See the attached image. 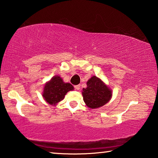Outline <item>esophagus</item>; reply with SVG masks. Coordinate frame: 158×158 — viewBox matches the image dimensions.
<instances>
[{
    "label": "esophagus",
    "instance_id": "34e87169",
    "mask_svg": "<svg viewBox=\"0 0 158 158\" xmlns=\"http://www.w3.org/2000/svg\"><path fill=\"white\" fill-rule=\"evenodd\" d=\"M75 89H76V90H79V89H80V85H76V86H75Z\"/></svg>",
    "mask_w": 158,
    "mask_h": 158
}]
</instances>
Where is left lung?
<instances>
[{
  "label": "left lung",
  "mask_w": 158,
  "mask_h": 158,
  "mask_svg": "<svg viewBox=\"0 0 158 158\" xmlns=\"http://www.w3.org/2000/svg\"><path fill=\"white\" fill-rule=\"evenodd\" d=\"M87 88L82 89L83 100L89 108L97 109L111 100L112 90L100 78L94 76L88 80Z\"/></svg>",
  "instance_id": "1"
}]
</instances>
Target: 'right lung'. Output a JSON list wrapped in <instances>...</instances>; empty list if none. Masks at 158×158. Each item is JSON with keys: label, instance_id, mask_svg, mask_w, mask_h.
<instances>
[{"label": "right lung", "instance_id": "obj_1", "mask_svg": "<svg viewBox=\"0 0 158 158\" xmlns=\"http://www.w3.org/2000/svg\"><path fill=\"white\" fill-rule=\"evenodd\" d=\"M73 89V87L70 83L64 82L59 76H54L45 83L42 96L47 103L56 106L64 99L68 91Z\"/></svg>", "mask_w": 158, "mask_h": 158}]
</instances>
